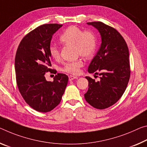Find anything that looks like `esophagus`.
Wrapping results in <instances>:
<instances>
[{
  "instance_id": "34e87169",
  "label": "esophagus",
  "mask_w": 147,
  "mask_h": 147,
  "mask_svg": "<svg viewBox=\"0 0 147 147\" xmlns=\"http://www.w3.org/2000/svg\"><path fill=\"white\" fill-rule=\"evenodd\" d=\"M78 78L77 76H73V75L69 76V81H71V80H74V79H76V78Z\"/></svg>"
}]
</instances>
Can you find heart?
<instances>
[{"label":"heart","instance_id":"heart-1","mask_svg":"<svg viewBox=\"0 0 147 147\" xmlns=\"http://www.w3.org/2000/svg\"><path fill=\"white\" fill-rule=\"evenodd\" d=\"M59 40L65 44L74 45L76 54L85 58H90L94 54L98 44L97 36L94 32L89 30L84 31L76 26L67 27L62 32ZM49 53L53 59H57L60 56L59 47L55 44H51L49 46ZM82 66L83 61L78 59L66 62L61 70L65 73L77 74Z\"/></svg>","mask_w":147,"mask_h":147}]
</instances>
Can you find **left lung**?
Masks as SVG:
<instances>
[{
  "instance_id": "8db88e82",
  "label": "left lung",
  "mask_w": 147,
  "mask_h": 147,
  "mask_svg": "<svg viewBox=\"0 0 147 147\" xmlns=\"http://www.w3.org/2000/svg\"><path fill=\"white\" fill-rule=\"evenodd\" d=\"M88 24L97 29L102 42L88 70L90 73L99 74L100 80L95 82L86 76L89 88L84 97L94 108L105 109L116 103L126 89L131 73L129 50L124 38L115 28L101 22Z\"/></svg>"
}]
</instances>
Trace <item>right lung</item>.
<instances>
[{
  "instance_id": "obj_1",
  "label": "right lung",
  "mask_w": 147,
  "mask_h": 147,
  "mask_svg": "<svg viewBox=\"0 0 147 147\" xmlns=\"http://www.w3.org/2000/svg\"><path fill=\"white\" fill-rule=\"evenodd\" d=\"M61 24L48 23L27 34L18 46L15 57L16 83L25 101L34 110L47 113L61 102L68 82V76L57 73L53 81L46 80L44 74L51 71L49 53L53 34Z\"/></svg>"
}]
</instances>
